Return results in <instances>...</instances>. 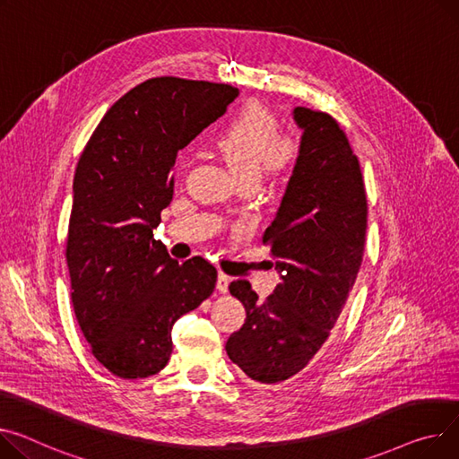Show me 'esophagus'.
Here are the masks:
<instances>
[{
	"instance_id": "34e87169",
	"label": "esophagus",
	"mask_w": 459,
	"mask_h": 459,
	"mask_svg": "<svg viewBox=\"0 0 459 459\" xmlns=\"http://www.w3.org/2000/svg\"><path fill=\"white\" fill-rule=\"evenodd\" d=\"M229 282H230V277H229V274H225V273H220V274H218V282H216V288H218V291H221V293H227V290H229Z\"/></svg>"
}]
</instances>
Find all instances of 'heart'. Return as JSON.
<instances>
[{
  "label": "heart",
  "instance_id": "obj_1",
  "mask_svg": "<svg viewBox=\"0 0 459 459\" xmlns=\"http://www.w3.org/2000/svg\"><path fill=\"white\" fill-rule=\"evenodd\" d=\"M213 147L241 182H258L264 171L277 173L288 168L299 151L297 140L281 133L277 116L258 101L234 114L213 140Z\"/></svg>",
  "mask_w": 459,
  "mask_h": 459
}]
</instances>
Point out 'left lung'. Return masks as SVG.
Listing matches in <instances>:
<instances>
[{"label": "left lung", "instance_id": "1", "mask_svg": "<svg viewBox=\"0 0 459 459\" xmlns=\"http://www.w3.org/2000/svg\"><path fill=\"white\" fill-rule=\"evenodd\" d=\"M299 157L277 216L264 232L281 282L260 300L247 281L230 282L247 319L225 349L251 380L279 384L307 368L328 340L356 282L368 230L358 157L330 114L293 108Z\"/></svg>", "mask_w": 459, "mask_h": 459}]
</instances>
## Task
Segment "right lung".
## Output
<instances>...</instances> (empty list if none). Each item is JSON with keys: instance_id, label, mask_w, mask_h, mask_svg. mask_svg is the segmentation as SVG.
<instances>
[{"instance_id": "right-lung-1", "label": "right lung", "mask_w": 459, "mask_h": 459, "mask_svg": "<svg viewBox=\"0 0 459 459\" xmlns=\"http://www.w3.org/2000/svg\"><path fill=\"white\" fill-rule=\"evenodd\" d=\"M236 98L230 84L149 79L107 110L77 162L66 239L74 312L91 354L119 378L164 369L175 321L216 288V267L201 256L178 264L152 229L173 199L177 152Z\"/></svg>"}]
</instances>
